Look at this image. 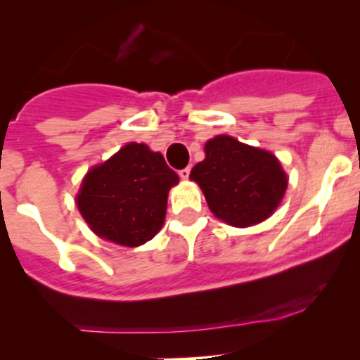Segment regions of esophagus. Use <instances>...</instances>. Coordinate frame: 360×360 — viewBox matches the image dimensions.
I'll return each mask as SVG.
<instances>
[{
    "label": "esophagus",
    "instance_id": "1",
    "mask_svg": "<svg viewBox=\"0 0 360 360\" xmlns=\"http://www.w3.org/2000/svg\"><path fill=\"white\" fill-rule=\"evenodd\" d=\"M179 175H180V179L181 180H187L188 179V175H191V168H184V169H180L179 172Z\"/></svg>",
    "mask_w": 360,
    "mask_h": 360
}]
</instances>
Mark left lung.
<instances>
[{
    "instance_id": "8db88e82",
    "label": "left lung",
    "mask_w": 360,
    "mask_h": 360,
    "mask_svg": "<svg viewBox=\"0 0 360 360\" xmlns=\"http://www.w3.org/2000/svg\"><path fill=\"white\" fill-rule=\"evenodd\" d=\"M205 158L192 168L209 209L234 228L265 221L281 204L288 175L272 153L231 136H216L204 146Z\"/></svg>"
}]
</instances>
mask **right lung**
<instances>
[{
	"label": "right lung",
	"instance_id": "obj_1",
	"mask_svg": "<svg viewBox=\"0 0 360 360\" xmlns=\"http://www.w3.org/2000/svg\"><path fill=\"white\" fill-rule=\"evenodd\" d=\"M179 175L161 153L129 143L84 175L76 204L96 236L134 248L161 229Z\"/></svg>",
	"mask_w": 360,
	"mask_h": 360
}]
</instances>
